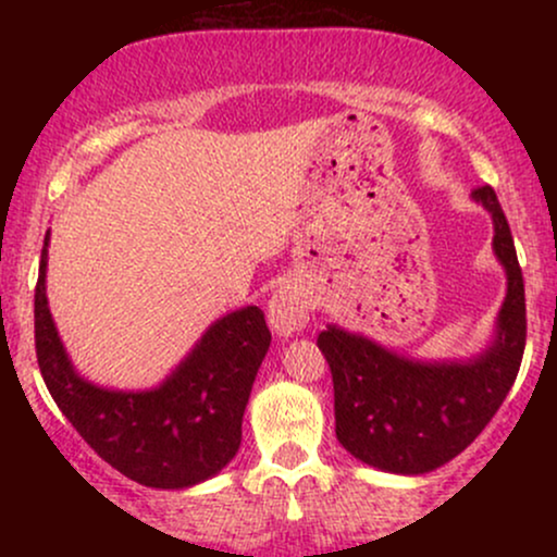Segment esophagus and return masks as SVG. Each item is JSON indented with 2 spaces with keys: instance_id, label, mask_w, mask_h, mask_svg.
Wrapping results in <instances>:
<instances>
[{
  "instance_id": "34e87169",
  "label": "esophagus",
  "mask_w": 557,
  "mask_h": 557,
  "mask_svg": "<svg viewBox=\"0 0 557 557\" xmlns=\"http://www.w3.org/2000/svg\"><path fill=\"white\" fill-rule=\"evenodd\" d=\"M309 296H306L298 285H285L272 296L267 317H270L272 330L277 332L280 337H290L306 327V322H309Z\"/></svg>"
}]
</instances>
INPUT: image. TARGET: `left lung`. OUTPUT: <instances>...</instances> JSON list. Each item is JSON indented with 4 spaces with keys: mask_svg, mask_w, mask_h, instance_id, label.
Masks as SVG:
<instances>
[{
    "mask_svg": "<svg viewBox=\"0 0 557 557\" xmlns=\"http://www.w3.org/2000/svg\"><path fill=\"white\" fill-rule=\"evenodd\" d=\"M474 201L492 214V248L508 274L495 341L469 361H411L330 324L317 337L335 387V434L361 463L389 474H426L453 461L490 424L519 374L527 298L513 235L490 185Z\"/></svg>",
    "mask_w": 557,
    "mask_h": 557,
    "instance_id": "left-lung-1",
    "label": "left lung"
}]
</instances>
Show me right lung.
<instances>
[{"label":"right lung","mask_w":557,"mask_h":557,"mask_svg":"<svg viewBox=\"0 0 557 557\" xmlns=\"http://www.w3.org/2000/svg\"><path fill=\"white\" fill-rule=\"evenodd\" d=\"M47 246L38 267L36 359L60 411L112 469L144 487L185 490L220 474L240 447V424L272 332L259 306L216 319L162 385L96 387L70 363L47 304Z\"/></svg>","instance_id":"right-lung-1"}]
</instances>
